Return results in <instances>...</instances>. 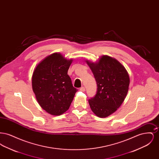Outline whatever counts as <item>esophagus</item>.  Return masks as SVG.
<instances>
[{"label": "esophagus", "instance_id": "obj_1", "mask_svg": "<svg viewBox=\"0 0 159 159\" xmlns=\"http://www.w3.org/2000/svg\"><path fill=\"white\" fill-rule=\"evenodd\" d=\"M80 91H82V92H84L85 91V88H84V87H81L80 88Z\"/></svg>", "mask_w": 159, "mask_h": 159}]
</instances>
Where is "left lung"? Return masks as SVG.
Segmentation results:
<instances>
[{"label":"left lung","instance_id":"8db88e82","mask_svg":"<svg viewBox=\"0 0 159 159\" xmlns=\"http://www.w3.org/2000/svg\"><path fill=\"white\" fill-rule=\"evenodd\" d=\"M97 84L95 96L88 100L92 111L99 117H107L119 108L126 98L130 79L125 67L116 59L102 55L93 62L86 60Z\"/></svg>","mask_w":159,"mask_h":159}]
</instances>
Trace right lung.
<instances>
[{"instance_id": "add662e5", "label": "right lung", "mask_w": 159, "mask_h": 159, "mask_svg": "<svg viewBox=\"0 0 159 159\" xmlns=\"http://www.w3.org/2000/svg\"><path fill=\"white\" fill-rule=\"evenodd\" d=\"M73 59L53 53L41 61L32 75V88L40 106L47 113L60 116L68 110L77 89L67 75Z\"/></svg>"}]
</instances>
